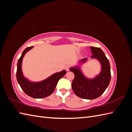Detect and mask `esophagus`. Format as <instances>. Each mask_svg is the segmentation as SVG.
<instances>
[{
	"instance_id": "1",
	"label": "esophagus",
	"mask_w": 132,
	"mask_h": 132,
	"mask_svg": "<svg viewBox=\"0 0 132 132\" xmlns=\"http://www.w3.org/2000/svg\"><path fill=\"white\" fill-rule=\"evenodd\" d=\"M65 70L67 71H68L69 70V65H67L65 67Z\"/></svg>"
}]
</instances>
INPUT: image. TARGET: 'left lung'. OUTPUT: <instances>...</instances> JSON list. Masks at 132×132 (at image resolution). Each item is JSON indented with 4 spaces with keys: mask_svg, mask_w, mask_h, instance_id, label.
Listing matches in <instances>:
<instances>
[{
    "mask_svg": "<svg viewBox=\"0 0 132 132\" xmlns=\"http://www.w3.org/2000/svg\"><path fill=\"white\" fill-rule=\"evenodd\" d=\"M90 48L93 54L91 58L96 59L101 64V70L100 74L93 79L85 77L80 66L87 61L86 58L80 60L78 65L71 67L69 69L75 75L71 87L75 95L82 98L93 100L104 93L110 84L111 75L109 61L102 50L98 47Z\"/></svg>",
    "mask_w": 132,
    "mask_h": 132,
    "instance_id": "8db88e82",
    "label": "left lung"
}]
</instances>
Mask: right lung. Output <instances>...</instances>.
<instances>
[{
  "label": "right lung",
  "instance_id": "obj_1",
  "mask_svg": "<svg viewBox=\"0 0 132 132\" xmlns=\"http://www.w3.org/2000/svg\"><path fill=\"white\" fill-rule=\"evenodd\" d=\"M34 46L27 47L23 51L17 64L16 79L19 84L24 93L35 98H42L51 95L56 87L59 80L66 74L65 70L55 73L48 78L38 82L29 80L23 75L22 71V59L25 54Z\"/></svg>",
  "mask_w": 132,
  "mask_h": 132
}]
</instances>
